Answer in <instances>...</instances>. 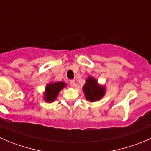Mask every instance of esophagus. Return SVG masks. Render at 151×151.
<instances>
[{
	"label": "esophagus",
	"mask_w": 151,
	"mask_h": 151,
	"mask_svg": "<svg viewBox=\"0 0 151 151\" xmlns=\"http://www.w3.org/2000/svg\"><path fill=\"white\" fill-rule=\"evenodd\" d=\"M70 86H72V87H74V86L76 85V81H75V80H70Z\"/></svg>",
	"instance_id": "esophagus-1"
}]
</instances>
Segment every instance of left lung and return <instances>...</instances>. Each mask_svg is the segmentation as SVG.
Returning a JSON list of instances; mask_svg holds the SVG:
<instances>
[{"instance_id":"8db88e82","label":"left lung","mask_w":151,"mask_h":151,"mask_svg":"<svg viewBox=\"0 0 151 151\" xmlns=\"http://www.w3.org/2000/svg\"><path fill=\"white\" fill-rule=\"evenodd\" d=\"M83 89L86 99L90 101L101 99L105 93V88L102 86L99 85L97 81L91 76L87 78Z\"/></svg>"}]
</instances>
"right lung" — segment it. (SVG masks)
I'll return each instance as SVG.
<instances>
[{"instance_id":"obj_1","label":"right lung","mask_w":151,"mask_h":151,"mask_svg":"<svg viewBox=\"0 0 151 151\" xmlns=\"http://www.w3.org/2000/svg\"><path fill=\"white\" fill-rule=\"evenodd\" d=\"M66 84L64 82H55L48 84L46 87V92L44 93V99L47 102H52L55 100L58 93L61 89L65 87Z\"/></svg>"}]
</instances>
